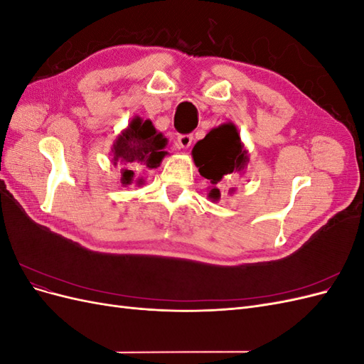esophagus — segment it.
Returning a JSON list of instances; mask_svg holds the SVG:
<instances>
[{
	"label": "esophagus",
	"mask_w": 364,
	"mask_h": 364,
	"mask_svg": "<svg viewBox=\"0 0 364 364\" xmlns=\"http://www.w3.org/2000/svg\"><path fill=\"white\" fill-rule=\"evenodd\" d=\"M191 142H193L191 135H179L178 141H176V146H178V149H190Z\"/></svg>",
	"instance_id": "1"
}]
</instances>
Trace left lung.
Listing matches in <instances>:
<instances>
[{
    "label": "left lung",
    "instance_id": "obj_1",
    "mask_svg": "<svg viewBox=\"0 0 364 364\" xmlns=\"http://www.w3.org/2000/svg\"><path fill=\"white\" fill-rule=\"evenodd\" d=\"M193 161L199 173L209 181V200H220L218 183L225 178L245 176L249 164L247 150L240 138V132L232 121L211 129L206 136L196 142L193 147ZM237 188H229L232 196Z\"/></svg>",
    "mask_w": 364,
    "mask_h": 364
}]
</instances>
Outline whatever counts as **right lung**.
<instances>
[{
    "label": "right lung",
    "instance_id": "1",
    "mask_svg": "<svg viewBox=\"0 0 364 364\" xmlns=\"http://www.w3.org/2000/svg\"><path fill=\"white\" fill-rule=\"evenodd\" d=\"M167 142L168 139L156 130L150 119H142L138 115L132 118L129 126L115 138L111 149V162L121 171V185L127 186L134 182L135 173L132 167L142 165L150 170L158 168L168 155L165 151ZM135 182L142 185L144 179L139 178Z\"/></svg>",
    "mask_w": 364,
    "mask_h": 364
}]
</instances>
